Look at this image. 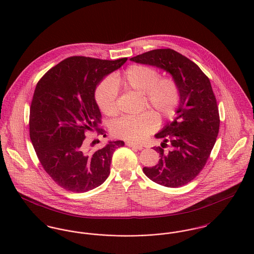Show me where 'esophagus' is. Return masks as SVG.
<instances>
[{
    "label": "esophagus",
    "instance_id": "esophagus-1",
    "mask_svg": "<svg viewBox=\"0 0 254 254\" xmlns=\"http://www.w3.org/2000/svg\"><path fill=\"white\" fill-rule=\"evenodd\" d=\"M126 145H128V146H130V147H133V148H136V149H139V150H141V149L144 148L143 145H139V144H135V143H129V142H127Z\"/></svg>",
    "mask_w": 254,
    "mask_h": 254
}]
</instances>
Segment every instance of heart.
I'll use <instances>...</instances> for the list:
<instances>
[{
	"mask_svg": "<svg viewBox=\"0 0 254 254\" xmlns=\"http://www.w3.org/2000/svg\"><path fill=\"white\" fill-rule=\"evenodd\" d=\"M159 72L149 66L134 64L119 76L106 78L96 89L95 99L100 109L107 115L117 113L118 88L144 94L145 105L154 109L160 117H171L177 109L181 93L178 83L171 77L159 78ZM158 125L152 111L138 115L124 116L114 122L112 133L115 137L129 142H140L150 135Z\"/></svg>",
	"mask_w": 254,
	"mask_h": 254,
	"instance_id": "heart-1",
	"label": "heart"
}]
</instances>
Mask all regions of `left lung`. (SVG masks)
Listing matches in <instances>:
<instances>
[{
    "label": "left lung",
    "instance_id": "8db88e82",
    "mask_svg": "<svg viewBox=\"0 0 254 254\" xmlns=\"http://www.w3.org/2000/svg\"><path fill=\"white\" fill-rule=\"evenodd\" d=\"M130 61L156 66L170 73L180 88L177 117L155 134L163 139L155 166L144 167L151 181L168 188L192 181L204 167L215 145L220 118L217 102L208 77L190 60L171 49H157ZM171 145L168 151L164 147Z\"/></svg>",
    "mask_w": 254,
    "mask_h": 254
}]
</instances>
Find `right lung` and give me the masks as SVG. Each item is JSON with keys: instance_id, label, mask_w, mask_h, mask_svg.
Here are the masks:
<instances>
[{"instance_id": "1", "label": "right lung", "mask_w": 254, "mask_h": 254, "mask_svg": "<svg viewBox=\"0 0 254 254\" xmlns=\"http://www.w3.org/2000/svg\"><path fill=\"white\" fill-rule=\"evenodd\" d=\"M126 61L70 57L37 83L30 107V139L45 171L64 190L85 192L101 186L110 173L113 152L124 145L123 141L109 142L89 152L84 140L86 131L100 130L102 123L95 100L97 86Z\"/></svg>"}]
</instances>
